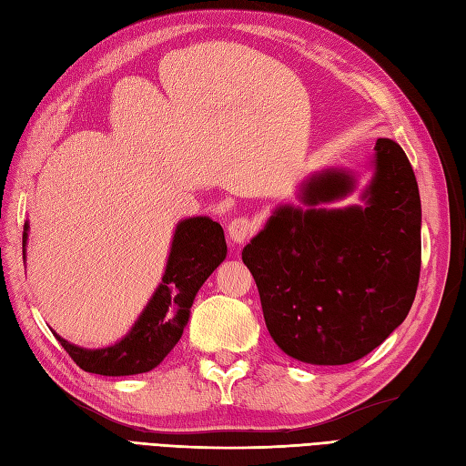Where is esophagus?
Segmentation results:
<instances>
[{"label": "esophagus", "instance_id": "esophagus-1", "mask_svg": "<svg viewBox=\"0 0 466 466\" xmlns=\"http://www.w3.org/2000/svg\"><path fill=\"white\" fill-rule=\"evenodd\" d=\"M256 230H258V224L248 217H236L228 226L230 238L236 244H244L248 238H252L256 234Z\"/></svg>", "mask_w": 466, "mask_h": 466}]
</instances>
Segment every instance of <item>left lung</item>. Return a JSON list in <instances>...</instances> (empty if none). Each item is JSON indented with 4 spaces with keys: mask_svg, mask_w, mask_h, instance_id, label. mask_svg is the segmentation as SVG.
Listing matches in <instances>:
<instances>
[{
    "mask_svg": "<svg viewBox=\"0 0 466 466\" xmlns=\"http://www.w3.org/2000/svg\"><path fill=\"white\" fill-rule=\"evenodd\" d=\"M366 207H281L242 249L278 347L307 364L360 360L403 323L421 271V200L408 155L376 141ZM352 177L327 171L303 188L315 207L350 193Z\"/></svg>",
    "mask_w": 466,
    "mask_h": 466,
    "instance_id": "obj_1",
    "label": "left lung"
}]
</instances>
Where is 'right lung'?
Masks as SVG:
<instances>
[{
	"label": "right lung",
	"mask_w": 466,
	"mask_h": 466,
	"mask_svg": "<svg viewBox=\"0 0 466 466\" xmlns=\"http://www.w3.org/2000/svg\"><path fill=\"white\" fill-rule=\"evenodd\" d=\"M25 242L27 232H23V254ZM224 258L226 240L222 226L207 217L187 218L177 226L169 261L157 291L126 339L108 349L86 350L66 342L56 332L55 337L85 372L100 376L149 372L183 337L197 291Z\"/></svg>",
	"instance_id": "obj_1"
}]
</instances>
